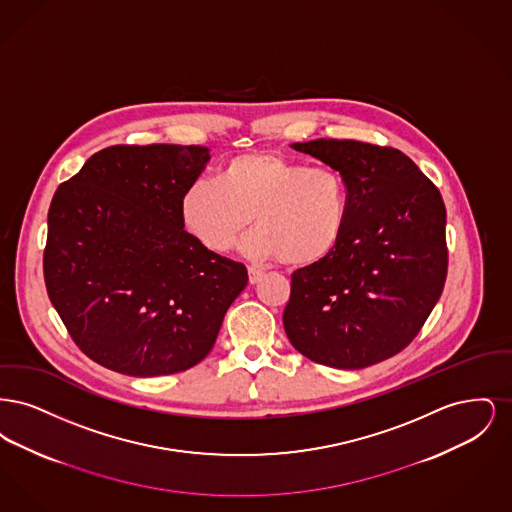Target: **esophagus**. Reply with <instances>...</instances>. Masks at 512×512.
Wrapping results in <instances>:
<instances>
[{"label":"esophagus","instance_id":"34e87169","mask_svg":"<svg viewBox=\"0 0 512 512\" xmlns=\"http://www.w3.org/2000/svg\"><path fill=\"white\" fill-rule=\"evenodd\" d=\"M263 280V272L259 268L249 267V284H259Z\"/></svg>","mask_w":512,"mask_h":512}]
</instances>
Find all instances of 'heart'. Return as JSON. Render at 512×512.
<instances>
[{"label": "heart", "mask_w": 512, "mask_h": 512, "mask_svg": "<svg viewBox=\"0 0 512 512\" xmlns=\"http://www.w3.org/2000/svg\"><path fill=\"white\" fill-rule=\"evenodd\" d=\"M347 219L349 188L341 172L270 151L228 159L217 180L199 178L180 197L186 232L211 253L230 251L251 222L242 251L255 263L315 265L338 247Z\"/></svg>", "instance_id": "obj_1"}]
</instances>
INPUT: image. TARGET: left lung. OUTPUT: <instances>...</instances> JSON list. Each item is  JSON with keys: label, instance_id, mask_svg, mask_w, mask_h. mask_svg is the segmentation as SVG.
I'll return each instance as SVG.
<instances>
[{"label": "left lung", "instance_id": "obj_1", "mask_svg": "<svg viewBox=\"0 0 512 512\" xmlns=\"http://www.w3.org/2000/svg\"><path fill=\"white\" fill-rule=\"evenodd\" d=\"M341 172L349 219L338 247L292 276L284 330L318 365L359 370L407 347L443 292L445 205L393 147L355 140L292 144Z\"/></svg>", "mask_w": 512, "mask_h": 512}]
</instances>
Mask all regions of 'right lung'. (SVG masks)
I'll return each mask as SVG.
<instances>
[{"mask_svg": "<svg viewBox=\"0 0 512 512\" xmlns=\"http://www.w3.org/2000/svg\"><path fill=\"white\" fill-rule=\"evenodd\" d=\"M211 159L201 146H113L51 199L44 278L74 343L128 376L188 370L213 349L247 268L184 230L180 197Z\"/></svg>", "mask_w": 512, "mask_h": 512, "instance_id": "right-lung-1", "label": "right lung"}]
</instances>
